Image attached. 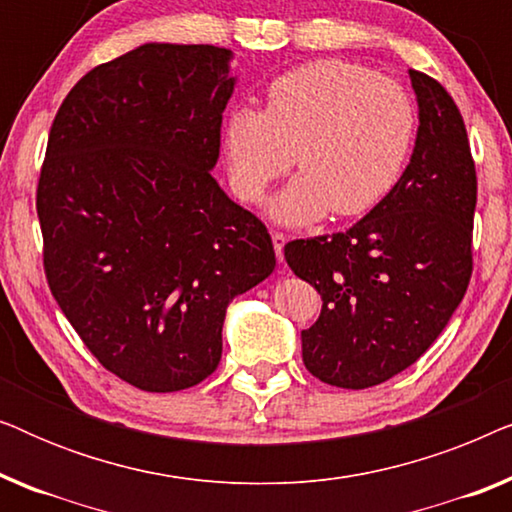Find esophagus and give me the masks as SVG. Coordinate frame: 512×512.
<instances>
[{"instance_id":"34e87169","label":"esophagus","mask_w":512,"mask_h":512,"mask_svg":"<svg viewBox=\"0 0 512 512\" xmlns=\"http://www.w3.org/2000/svg\"><path fill=\"white\" fill-rule=\"evenodd\" d=\"M272 244H275V254L277 261H284V244H286V235L284 233H272Z\"/></svg>"}]
</instances>
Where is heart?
Listing matches in <instances>:
<instances>
[{
  "label": "heart",
  "instance_id": "obj_1",
  "mask_svg": "<svg viewBox=\"0 0 512 512\" xmlns=\"http://www.w3.org/2000/svg\"><path fill=\"white\" fill-rule=\"evenodd\" d=\"M417 132V111L401 83L349 60H317L270 83L265 111L233 109L223 153L235 195L258 202L291 170L300 174L270 202L286 226L333 212L359 216L401 179Z\"/></svg>",
  "mask_w": 512,
  "mask_h": 512
}]
</instances>
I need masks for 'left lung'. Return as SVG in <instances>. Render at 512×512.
Returning a JSON list of instances; mask_svg holds the SVG:
<instances>
[{
	"label": "left lung",
	"instance_id": "obj_1",
	"mask_svg": "<svg viewBox=\"0 0 512 512\" xmlns=\"http://www.w3.org/2000/svg\"><path fill=\"white\" fill-rule=\"evenodd\" d=\"M410 81L419 128L394 191L345 233L284 247L324 300L300 338L305 368L331 387L368 389L412 366L471 282L478 179L464 118L436 79L410 69Z\"/></svg>",
	"mask_w": 512,
	"mask_h": 512
}]
</instances>
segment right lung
<instances>
[{"label": "right lung", "instance_id": "add662e5", "mask_svg": "<svg viewBox=\"0 0 512 512\" xmlns=\"http://www.w3.org/2000/svg\"><path fill=\"white\" fill-rule=\"evenodd\" d=\"M233 53L144 44L83 76L37 186L53 298L97 361L142 391L221 361L230 300L275 270L268 228L216 184Z\"/></svg>", "mask_w": 512, "mask_h": 512}]
</instances>
